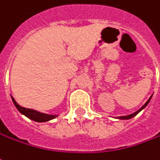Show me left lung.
<instances>
[{"label":"left lung","mask_w":160,"mask_h":160,"mask_svg":"<svg viewBox=\"0 0 160 160\" xmlns=\"http://www.w3.org/2000/svg\"><path fill=\"white\" fill-rule=\"evenodd\" d=\"M152 95L151 96V97L149 98V99H148L147 101L145 102V104L142 106V108H140V109H138V111H136L135 112H133V113H131V114H128V115H124V116H118V117H115L116 119H118V120H129V119H131V118L135 117L138 113H139V112H141L142 110H143L144 108L147 107V105L149 104V102L151 101V99H152Z\"/></svg>","instance_id":"1"}]
</instances>
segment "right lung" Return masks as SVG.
<instances>
[{
  "label": "right lung",
  "instance_id": "obj_1",
  "mask_svg": "<svg viewBox=\"0 0 160 160\" xmlns=\"http://www.w3.org/2000/svg\"><path fill=\"white\" fill-rule=\"evenodd\" d=\"M11 98H12V101L14 103V105H15V107L17 108L18 111L21 112L22 114H23L24 116H26L30 120H32L34 122H49V121H51V120L58 116L57 114H48V113L40 112H38V111H36V110H33V109L22 108L20 105H18V102L15 100V98L12 96H11Z\"/></svg>",
  "mask_w": 160,
  "mask_h": 160
}]
</instances>
